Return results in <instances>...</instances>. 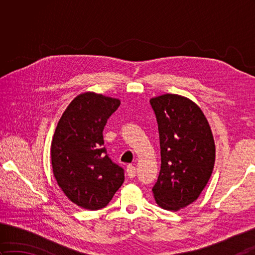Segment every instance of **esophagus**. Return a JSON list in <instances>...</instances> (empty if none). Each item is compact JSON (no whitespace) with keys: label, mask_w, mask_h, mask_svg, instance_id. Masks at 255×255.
<instances>
[{"label":"esophagus","mask_w":255,"mask_h":255,"mask_svg":"<svg viewBox=\"0 0 255 255\" xmlns=\"http://www.w3.org/2000/svg\"><path fill=\"white\" fill-rule=\"evenodd\" d=\"M136 173H137L136 167H134L133 165L130 164L127 166V175L129 178H133L134 176H136Z\"/></svg>","instance_id":"esophagus-1"}]
</instances>
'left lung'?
<instances>
[{
    "label": "left lung",
    "mask_w": 255,
    "mask_h": 255,
    "mask_svg": "<svg viewBox=\"0 0 255 255\" xmlns=\"http://www.w3.org/2000/svg\"><path fill=\"white\" fill-rule=\"evenodd\" d=\"M158 122L161 170L152 194L161 208L177 211L196 200L214 171L216 145L207 118L185 96L152 97Z\"/></svg>",
    "instance_id": "left-lung-1"
}]
</instances>
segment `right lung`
I'll return each instance as SVG.
<instances>
[{"mask_svg":"<svg viewBox=\"0 0 255 255\" xmlns=\"http://www.w3.org/2000/svg\"><path fill=\"white\" fill-rule=\"evenodd\" d=\"M121 100L85 92L74 97L53 133L50 155L53 176L64 195L84 209L111 202L124 183V170L103 147V129Z\"/></svg>","mask_w":255,"mask_h":255,"instance_id":"right-lung-1","label":"right lung"}]
</instances>
